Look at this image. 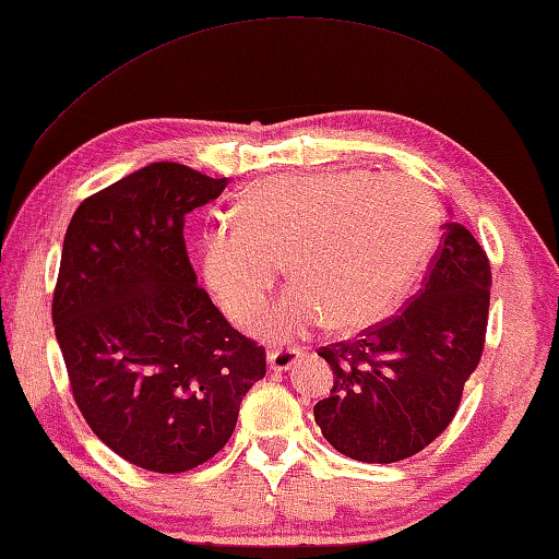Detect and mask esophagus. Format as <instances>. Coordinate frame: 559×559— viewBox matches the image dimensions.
Wrapping results in <instances>:
<instances>
[{
	"instance_id": "34e87169",
	"label": "esophagus",
	"mask_w": 559,
	"mask_h": 559,
	"mask_svg": "<svg viewBox=\"0 0 559 559\" xmlns=\"http://www.w3.org/2000/svg\"><path fill=\"white\" fill-rule=\"evenodd\" d=\"M304 348H298V345H290V348H276L269 353V368L276 370V373H281V370H288L290 366H294L296 360L304 358Z\"/></svg>"
}]
</instances>
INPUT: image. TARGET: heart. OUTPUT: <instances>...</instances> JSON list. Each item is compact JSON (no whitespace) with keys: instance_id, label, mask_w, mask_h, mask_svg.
I'll return each instance as SVG.
<instances>
[{"instance_id":"b5f03b06","label":"heart","mask_w":559,"mask_h":559,"mask_svg":"<svg viewBox=\"0 0 559 559\" xmlns=\"http://www.w3.org/2000/svg\"><path fill=\"white\" fill-rule=\"evenodd\" d=\"M440 211L407 176L286 174L255 183L236 221L199 236L201 278L236 325L261 313L286 261L294 288L261 321L286 341L328 321L358 331L393 311L428 263Z\"/></svg>"}]
</instances>
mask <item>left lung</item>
Listing matches in <instances>:
<instances>
[{
  "label": "left lung",
  "mask_w": 559,
  "mask_h": 559,
  "mask_svg": "<svg viewBox=\"0 0 559 559\" xmlns=\"http://www.w3.org/2000/svg\"><path fill=\"white\" fill-rule=\"evenodd\" d=\"M423 288L401 313L318 348L333 368L313 407L325 440L360 463H397L453 423L483 358L492 271L463 224H442Z\"/></svg>",
  "instance_id": "left-lung-1"
}]
</instances>
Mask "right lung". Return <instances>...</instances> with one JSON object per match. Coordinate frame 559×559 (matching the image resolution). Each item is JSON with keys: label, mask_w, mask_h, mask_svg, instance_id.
Listing matches in <instances>:
<instances>
[{"label": "right lung", "mask_w": 559, "mask_h": 559, "mask_svg": "<svg viewBox=\"0 0 559 559\" xmlns=\"http://www.w3.org/2000/svg\"><path fill=\"white\" fill-rule=\"evenodd\" d=\"M228 179L156 162L79 203L61 248L51 321L69 385L104 445L152 473L214 457L265 376V350L197 283L189 211Z\"/></svg>", "instance_id": "add662e5"}]
</instances>
